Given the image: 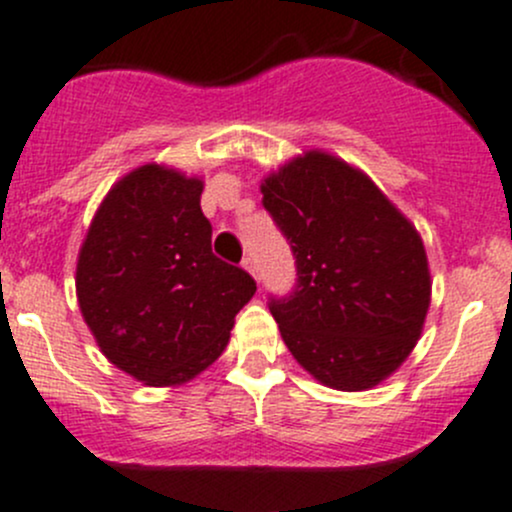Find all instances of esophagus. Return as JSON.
I'll list each match as a JSON object with an SVG mask.
<instances>
[{
    "mask_svg": "<svg viewBox=\"0 0 512 512\" xmlns=\"http://www.w3.org/2000/svg\"><path fill=\"white\" fill-rule=\"evenodd\" d=\"M242 267H245V270L250 272L252 277H255V279H260V272H257V262H255V257H252V255H247L245 260H242Z\"/></svg>",
    "mask_w": 512,
    "mask_h": 512,
    "instance_id": "esophagus-1",
    "label": "esophagus"
}]
</instances>
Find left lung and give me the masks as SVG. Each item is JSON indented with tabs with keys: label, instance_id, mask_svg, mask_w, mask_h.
Returning a JSON list of instances; mask_svg holds the SVG:
<instances>
[{
	"label": "left lung",
	"instance_id": "8db88e82",
	"mask_svg": "<svg viewBox=\"0 0 512 512\" xmlns=\"http://www.w3.org/2000/svg\"><path fill=\"white\" fill-rule=\"evenodd\" d=\"M297 284L270 311L299 365L336 390H368L422 333L429 270L417 230L365 174L309 152L262 184Z\"/></svg>",
	"mask_w": 512,
	"mask_h": 512
}]
</instances>
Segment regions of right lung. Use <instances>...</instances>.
Returning a JSON list of instances; mask_svg holds the SVG:
<instances>
[{
  "label": "right lung",
  "mask_w": 512,
  "mask_h": 512,
  "mask_svg": "<svg viewBox=\"0 0 512 512\" xmlns=\"http://www.w3.org/2000/svg\"><path fill=\"white\" fill-rule=\"evenodd\" d=\"M201 191L164 166L132 171L107 193L78 257L80 311L100 351L154 387L206 370L257 289L213 255Z\"/></svg>",
  "instance_id": "obj_1"
}]
</instances>
